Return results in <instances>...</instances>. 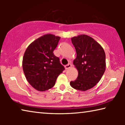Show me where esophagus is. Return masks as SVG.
<instances>
[{"instance_id": "1", "label": "esophagus", "mask_w": 125, "mask_h": 125, "mask_svg": "<svg viewBox=\"0 0 125 125\" xmlns=\"http://www.w3.org/2000/svg\"><path fill=\"white\" fill-rule=\"evenodd\" d=\"M71 67H72V64H71V63H68V64L65 65V69H68L69 68H71Z\"/></svg>"}]
</instances>
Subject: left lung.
<instances>
[{
    "label": "left lung",
    "mask_w": 125,
    "mask_h": 125,
    "mask_svg": "<svg viewBox=\"0 0 125 125\" xmlns=\"http://www.w3.org/2000/svg\"><path fill=\"white\" fill-rule=\"evenodd\" d=\"M71 40L77 53L73 64L78 75L70 85L75 89L86 91L94 87L102 78L106 69L105 53L102 46L88 35H78Z\"/></svg>",
    "instance_id": "left-lung-1"
}]
</instances>
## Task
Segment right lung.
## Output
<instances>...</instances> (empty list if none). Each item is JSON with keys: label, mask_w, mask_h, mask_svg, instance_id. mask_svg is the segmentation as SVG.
Returning a JSON list of instances; mask_svg holds the SVG:
<instances>
[{"label": "right lung", "mask_w": 125, "mask_h": 125, "mask_svg": "<svg viewBox=\"0 0 125 125\" xmlns=\"http://www.w3.org/2000/svg\"><path fill=\"white\" fill-rule=\"evenodd\" d=\"M61 37L48 33L38 38L26 48L22 59V69L27 82L40 92L54 85L64 69L53 51Z\"/></svg>", "instance_id": "add662e5"}]
</instances>
